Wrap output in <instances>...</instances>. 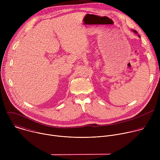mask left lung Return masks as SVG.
I'll return each instance as SVG.
<instances>
[{"mask_svg": "<svg viewBox=\"0 0 160 160\" xmlns=\"http://www.w3.org/2000/svg\"><path fill=\"white\" fill-rule=\"evenodd\" d=\"M133 32H135V33H138V32H137V31H136V30H133Z\"/></svg>", "mask_w": 160, "mask_h": 160, "instance_id": "8db88e82", "label": "left lung"}]
</instances>
